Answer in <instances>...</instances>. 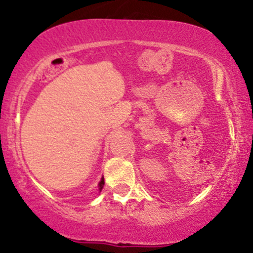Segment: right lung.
<instances>
[{"label": "right lung", "mask_w": 253, "mask_h": 253, "mask_svg": "<svg viewBox=\"0 0 253 253\" xmlns=\"http://www.w3.org/2000/svg\"><path fill=\"white\" fill-rule=\"evenodd\" d=\"M103 187H104V177H103L102 179H100L99 184H98V188H99V190H102Z\"/></svg>", "instance_id": "right-lung-1"}]
</instances>
